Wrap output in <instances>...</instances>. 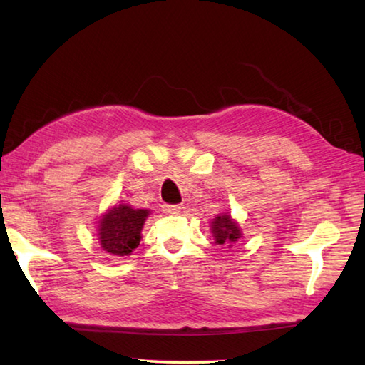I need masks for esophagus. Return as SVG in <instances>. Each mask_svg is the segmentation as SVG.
Masks as SVG:
<instances>
[{
  "label": "esophagus",
  "instance_id": "esophagus-1",
  "mask_svg": "<svg viewBox=\"0 0 365 365\" xmlns=\"http://www.w3.org/2000/svg\"><path fill=\"white\" fill-rule=\"evenodd\" d=\"M162 211L167 214H178L181 211L180 205H162Z\"/></svg>",
  "mask_w": 365,
  "mask_h": 365
}]
</instances>
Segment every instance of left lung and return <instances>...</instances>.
<instances>
[{
    "instance_id": "left-lung-1",
    "label": "left lung",
    "mask_w": 365,
    "mask_h": 365,
    "mask_svg": "<svg viewBox=\"0 0 365 365\" xmlns=\"http://www.w3.org/2000/svg\"><path fill=\"white\" fill-rule=\"evenodd\" d=\"M212 233L217 244H232L241 237L240 227L235 224L228 214L219 215L212 220Z\"/></svg>"
}]
</instances>
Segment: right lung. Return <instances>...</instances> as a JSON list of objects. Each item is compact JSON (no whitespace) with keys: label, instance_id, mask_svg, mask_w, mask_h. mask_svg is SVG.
I'll return each mask as SVG.
<instances>
[{"label":"right lung","instance_id":"obj_1","mask_svg":"<svg viewBox=\"0 0 365 365\" xmlns=\"http://www.w3.org/2000/svg\"><path fill=\"white\" fill-rule=\"evenodd\" d=\"M148 214L146 210H132L128 205H118L110 210L99 224L102 249L116 257L130 255L140 244V233Z\"/></svg>","mask_w":365,"mask_h":365}]
</instances>
